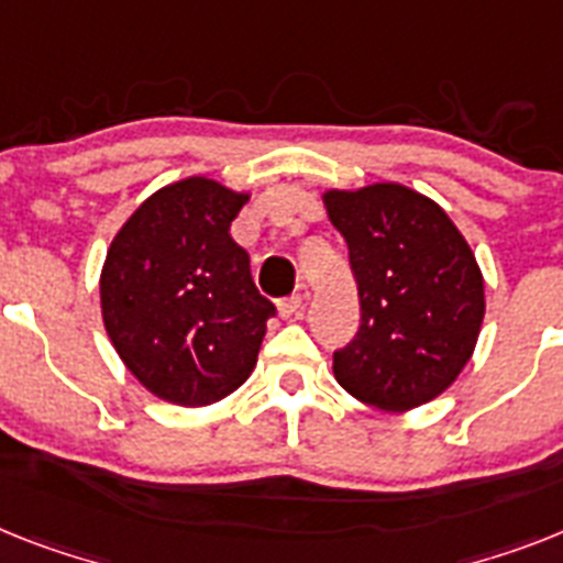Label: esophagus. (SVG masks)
Here are the masks:
<instances>
[{
    "label": "esophagus",
    "instance_id": "34e87169",
    "mask_svg": "<svg viewBox=\"0 0 563 563\" xmlns=\"http://www.w3.org/2000/svg\"><path fill=\"white\" fill-rule=\"evenodd\" d=\"M277 309H280V318H291V314H297V311L303 309V295L283 297L280 303H277Z\"/></svg>",
    "mask_w": 563,
    "mask_h": 563
}]
</instances>
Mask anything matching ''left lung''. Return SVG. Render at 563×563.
<instances>
[{"label":"left lung","instance_id":"obj_1","mask_svg":"<svg viewBox=\"0 0 563 563\" xmlns=\"http://www.w3.org/2000/svg\"><path fill=\"white\" fill-rule=\"evenodd\" d=\"M346 238L361 325L334 352L338 384L363 404L404 412L438 398L472 357L484 277L446 211L398 183L325 191Z\"/></svg>","mask_w":563,"mask_h":563}]
</instances>
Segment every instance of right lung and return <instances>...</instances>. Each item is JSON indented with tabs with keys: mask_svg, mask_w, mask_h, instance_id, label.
Segmentation results:
<instances>
[{
	"mask_svg": "<svg viewBox=\"0 0 563 563\" xmlns=\"http://www.w3.org/2000/svg\"><path fill=\"white\" fill-rule=\"evenodd\" d=\"M245 200L214 179H179L151 194L108 249L99 280L106 332L157 398L214 404L257 363L277 309L229 234Z\"/></svg>",
	"mask_w": 563,
	"mask_h": 563,
	"instance_id": "obj_1",
	"label": "right lung"
}]
</instances>
